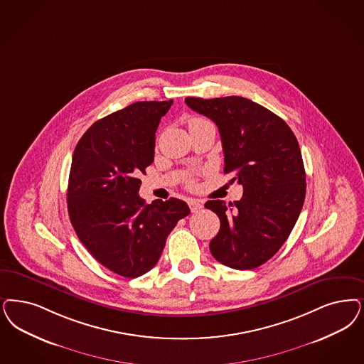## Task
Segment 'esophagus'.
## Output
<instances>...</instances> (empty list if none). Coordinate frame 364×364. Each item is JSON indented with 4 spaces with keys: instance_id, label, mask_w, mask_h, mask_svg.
Segmentation results:
<instances>
[{
    "instance_id": "esophagus-1",
    "label": "esophagus",
    "mask_w": 364,
    "mask_h": 364,
    "mask_svg": "<svg viewBox=\"0 0 364 364\" xmlns=\"http://www.w3.org/2000/svg\"><path fill=\"white\" fill-rule=\"evenodd\" d=\"M188 205L192 213H199L201 208H203V204H201L200 201L196 200V199H192V200H189Z\"/></svg>"
}]
</instances>
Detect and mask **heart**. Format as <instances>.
Instances as JSON below:
<instances>
[{
    "label": "heart",
    "mask_w": 364,
    "mask_h": 364,
    "mask_svg": "<svg viewBox=\"0 0 364 364\" xmlns=\"http://www.w3.org/2000/svg\"><path fill=\"white\" fill-rule=\"evenodd\" d=\"M201 121H204V119H200V118H193V119H191L189 125H191V124H196V122H201Z\"/></svg>",
    "instance_id": "heart-1"
}]
</instances>
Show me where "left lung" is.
Here are the masks:
<instances>
[{
  "label": "left lung",
  "mask_w": 364,
  "mask_h": 364,
  "mask_svg": "<svg viewBox=\"0 0 364 364\" xmlns=\"http://www.w3.org/2000/svg\"><path fill=\"white\" fill-rule=\"evenodd\" d=\"M220 133L225 173L243 186L240 200H208L220 230L210 242L213 258L237 270L269 261L288 239L305 200L306 183L297 138L288 124L242 97L186 98Z\"/></svg>",
  "instance_id": "obj_1"
}]
</instances>
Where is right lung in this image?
I'll list each match as a JSON object with an SVG mask.
<instances>
[{"mask_svg":"<svg viewBox=\"0 0 364 364\" xmlns=\"http://www.w3.org/2000/svg\"><path fill=\"white\" fill-rule=\"evenodd\" d=\"M172 103L129 105L90 126L74 151L67 189L71 225L90 254L118 276L148 273L189 213L186 201L145 204L138 195V176L154 160L156 130Z\"/></svg>","mask_w":364,"mask_h":364,"instance_id":"add662e5","label":"right lung"}]
</instances>
